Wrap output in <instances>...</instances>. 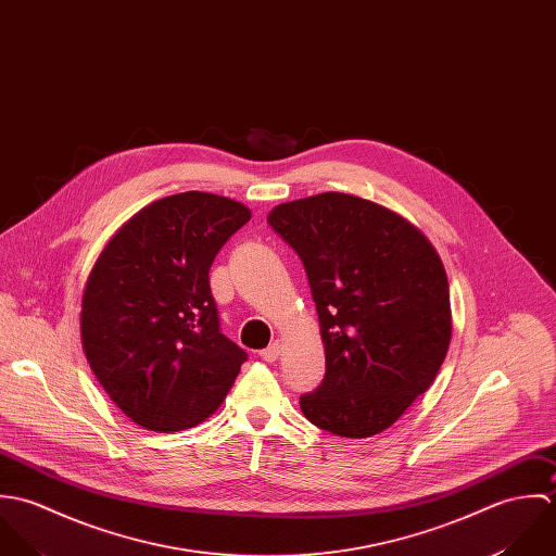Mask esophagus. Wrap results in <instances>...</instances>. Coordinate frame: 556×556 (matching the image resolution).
I'll return each instance as SVG.
<instances>
[{"label":"esophagus","instance_id":"esophagus-1","mask_svg":"<svg viewBox=\"0 0 556 556\" xmlns=\"http://www.w3.org/2000/svg\"><path fill=\"white\" fill-rule=\"evenodd\" d=\"M281 350H283V345H281V341L277 339V341H273L268 348H264V350L260 352V356H262L264 361L273 363V361H277V358L281 356Z\"/></svg>","mask_w":556,"mask_h":556}]
</instances>
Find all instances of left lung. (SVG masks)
Segmentation results:
<instances>
[{"instance_id": "1", "label": "left lung", "mask_w": 556, "mask_h": 556, "mask_svg": "<svg viewBox=\"0 0 556 556\" xmlns=\"http://www.w3.org/2000/svg\"><path fill=\"white\" fill-rule=\"evenodd\" d=\"M268 223L305 266L327 356L303 415L343 439L384 432L432 387L451 343L439 251L391 208L334 191L279 204Z\"/></svg>"}]
</instances>
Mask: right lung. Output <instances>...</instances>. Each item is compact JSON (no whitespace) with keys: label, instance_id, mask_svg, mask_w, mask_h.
<instances>
[{"label":"right lung","instance_id":"obj_1","mask_svg":"<svg viewBox=\"0 0 556 556\" xmlns=\"http://www.w3.org/2000/svg\"><path fill=\"white\" fill-rule=\"evenodd\" d=\"M249 219L236 200L187 191L141 208L99 253L81 296V345L132 424L189 430L229 393L247 354L219 333L208 270Z\"/></svg>","mask_w":556,"mask_h":556}]
</instances>
